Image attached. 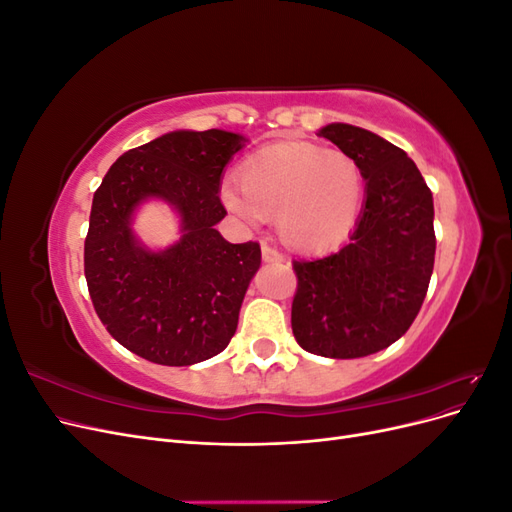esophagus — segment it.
Instances as JSON below:
<instances>
[{
    "mask_svg": "<svg viewBox=\"0 0 512 512\" xmlns=\"http://www.w3.org/2000/svg\"><path fill=\"white\" fill-rule=\"evenodd\" d=\"M262 260H265V262H284L286 256L280 250H275V247L265 243V245H262Z\"/></svg>",
    "mask_w": 512,
    "mask_h": 512,
    "instance_id": "1",
    "label": "esophagus"
}]
</instances>
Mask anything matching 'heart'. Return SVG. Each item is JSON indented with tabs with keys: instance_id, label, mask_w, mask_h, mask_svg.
Masks as SVG:
<instances>
[{
	"instance_id": "heart-1",
	"label": "heart",
	"mask_w": 512,
	"mask_h": 512,
	"mask_svg": "<svg viewBox=\"0 0 512 512\" xmlns=\"http://www.w3.org/2000/svg\"><path fill=\"white\" fill-rule=\"evenodd\" d=\"M237 183L222 188L224 205L247 224L277 213V230L297 250L342 243L361 215L365 183L348 153L316 143L282 141L252 153Z\"/></svg>"
}]
</instances>
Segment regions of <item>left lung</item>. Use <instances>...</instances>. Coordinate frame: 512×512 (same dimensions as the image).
Segmentation results:
<instances>
[{"label": "left lung", "instance_id": "1", "mask_svg": "<svg viewBox=\"0 0 512 512\" xmlns=\"http://www.w3.org/2000/svg\"><path fill=\"white\" fill-rule=\"evenodd\" d=\"M318 134L359 164L365 200L344 247L292 260V333L312 354L359 359L397 342L425 301L436 258L433 198L408 153L378 134L350 123Z\"/></svg>", "mask_w": 512, "mask_h": 512}]
</instances>
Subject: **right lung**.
Listing matches in <instances>:
<instances>
[{
    "label": "right lung",
    "instance_id": "obj_1",
    "mask_svg": "<svg viewBox=\"0 0 512 512\" xmlns=\"http://www.w3.org/2000/svg\"><path fill=\"white\" fill-rule=\"evenodd\" d=\"M245 145L226 130H177L130 149L94 194L85 239V280L106 331L143 359L185 367L220 354L237 331L239 309L260 267L256 241L228 243L215 224L224 166ZM147 197L179 213L182 237L153 253L131 218Z\"/></svg>",
    "mask_w": 512,
    "mask_h": 512
}]
</instances>
